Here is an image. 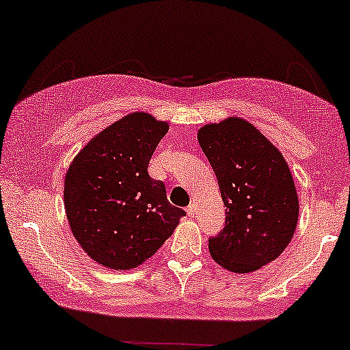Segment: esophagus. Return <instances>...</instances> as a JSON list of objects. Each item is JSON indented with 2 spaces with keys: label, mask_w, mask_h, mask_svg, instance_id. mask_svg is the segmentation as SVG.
I'll return each mask as SVG.
<instances>
[{
  "label": "esophagus",
  "mask_w": 350,
  "mask_h": 350,
  "mask_svg": "<svg viewBox=\"0 0 350 350\" xmlns=\"http://www.w3.org/2000/svg\"><path fill=\"white\" fill-rule=\"evenodd\" d=\"M194 210H196V207H194V204H189L188 207H186V212H188V215L189 217H194Z\"/></svg>",
  "instance_id": "obj_1"
}]
</instances>
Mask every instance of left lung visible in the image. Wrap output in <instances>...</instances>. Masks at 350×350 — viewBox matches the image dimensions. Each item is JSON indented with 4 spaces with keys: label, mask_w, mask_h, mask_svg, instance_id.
Returning <instances> with one entry per match:
<instances>
[{
    "label": "left lung",
    "mask_w": 350,
    "mask_h": 350,
    "mask_svg": "<svg viewBox=\"0 0 350 350\" xmlns=\"http://www.w3.org/2000/svg\"><path fill=\"white\" fill-rule=\"evenodd\" d=\"M199 145L217 175L226 224L210 237V255L232 272L275 260L293 239L299 202L282 152L242 118L207 124Z\"/></svg>",
    "instance_id": "8db88e82"
}]
</instances>
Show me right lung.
Listing matches in <instances>:
<instances>
[{
  "mask_svg": "<svg viewBox=\"0 0 350 350\" xmlns=\"http://www.w3.org/2000/svg\"><path fill=\"white\" fill-rule=\"evenodd\" d=\"M169 124L132 113L95 135L71 162L64 200L71 232L95 262L127 271L154 255L186 212L148 164Z\"/></svg>",
  "mask_w": 350,
  "mask_h": 350,
  "instance_id": "obj_1",
  "label": "right lung"
}]
</instances>
